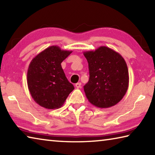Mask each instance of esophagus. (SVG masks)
Instances as JSON below:
<instances>
[{"label": "esophagus", "mask_w": 155, "mask_h": 155, "mask_svg": "<svg viewBox=\"0 0 155 155\" xmlns=\"http://www.w3.org/2000/svg\"><path fill=\"white\" fill-rule=\"evenodd\" d=\"M75 86H76V87H77V88H81V83L79 82V83H76Z\"/></svg>", "instance_id": "1"}]
</instances>
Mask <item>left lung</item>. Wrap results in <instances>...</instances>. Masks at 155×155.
<instances>
[{"label": "left lung", "mask_w": 155, "mask_h": 155, "mask_svg": "<svg viewBox=\"0 0 155 155\" xmlns=\"http://www.w3.org/2000/svg\"><path fill=\"white\" fill-rule=\"evenodd\" d=\"M87 59L90 79L84 91L90 103L99 108L118 103L128 87L127 63L118 52L106 46L83 52Z\"/></svg>", "instance_id": "8db88e82"}]
</instances>
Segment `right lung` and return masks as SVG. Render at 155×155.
Returning a JSON list of instances; mask_svg holds the SVG:
<instances>
[{
  "label": "right lung",
  "instance_id": "add662e5",
  "mask_svg": "<svg viewBox=\"0 0 155 155\" xmlns=\"http://www.w3.org/2000/svg\"><path fill=\"white\" fill-rule=\"evenodd\" d=\"M72 52L57 46H49L34 57L28 65V90L35 103L44 108H60L74 89L61 65Z\"/></svg>",
  "mask_w": 155,
  "mask_h": 155
}]
</instances>
